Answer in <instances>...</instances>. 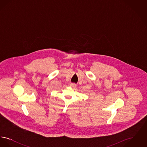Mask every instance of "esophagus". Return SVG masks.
<instances>
[{"mask_svg":"<svg viewBox=\"0 0 147 147\" xmlns=\"http://www.w3.org/2000/svg\"><path fill=\"white\" fill-rule=\"evenodd\" d=\"M70 87L73 88H75L76 86H77V85L76 84H74V83H71L70 84Z\"/></svg>","mask_w":147,"mask_h":147,"instance_id":"obj_1","label":"esophagus"}]
</instances>
